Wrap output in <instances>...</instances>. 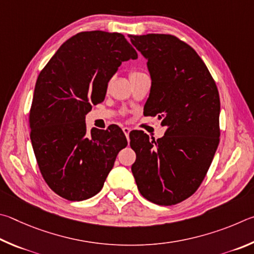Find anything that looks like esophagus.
Returning <instances> with one entry per match:
<instances>
[{"label": "esophagus", "mask_w": 254, "mask_h": 254, "mask_svg": "<svg viewBox=\"0 0 254 254\" xmlns=\"http://www.w3.org/2000/svg\"><path fill=\"white\" fill-rule=\"evenodd\" d=\"M123 131H124V134L126 135L127 139L129 140V132H130V128H128V127H123Z\"/></svg>", "instance_id": "esophagus-1"}]
</instances>
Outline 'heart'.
Wrapping results in <instances>:
<instances>
[{
    "instance_id": "heart-1",
    "label": "heart",
    "mask_w": 254,
    "mask_h": 254,
    "mask_svg": "<svg viewBox=\"0 0 254 254\" xmlns=\"http://www.w3.org/2000/svg\"><path fill=\"white\" fill-rule=\"evenodd\" d=\"M140 74H143V72H140V71H137V70H131L129 72V78L136 77V75H140Z\"/></svg>"
}]
</instances>
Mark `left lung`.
Listing matches in <instances>:
<instances>
[{
	"instance_id": "left-lung-1",
	"label": "left lung",
	"mask_w": 254,
	"mask_h": 254,
	"mask_svg": "<svg viewBox=\"0 0 254 254\" xmlns=\"http://www.w3.org/2000/svg\"><path fill=\"white\" fill-rule=\"evenodd\" d=\"M129 38L148 60L152 87L146 114L167 127L157 140L141 130L130 132L136 153L131 172L146 199L174 205L196 192L219 146V90L201 57L175 35Z\"/></svg>"
}]
</instances>
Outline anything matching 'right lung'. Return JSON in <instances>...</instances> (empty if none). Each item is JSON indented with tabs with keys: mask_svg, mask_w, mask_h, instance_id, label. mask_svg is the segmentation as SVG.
Returning <instances> with one entry per match:
<instances>
[{
	"mask_svg": "<svg viewBox=\"0 0 254 254\" xmlns=\"http://www.w3.org/2000/svg\"><path fill=\"white\" fill-rule=\"evenodd\" d=\"M137 52L122 33L86 31L66 40L40 72L29 115L43 180L68 201L95 196L127 146L117 125L87 131L86 115L105 100L111 77Z\"/></svg>",
	"mask_w": 254,
	"mask_h": 254,
	"instance_id": "1",
	"label": "right lung"
}]
</instances>
